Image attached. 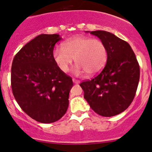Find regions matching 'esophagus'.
Listing matches in <instances>:
<instances>
[{
	"label": "esophagus",
	"instance_id": "34e87169",
	"mask_svg": "<svg viewBox=\"0 0 152 152\" xmlns=\"http://www.w3.org/2000/svg\"><path fill=\"white\" fill-rule=\"evenodd\" d=\"M73 82H74V83H79L80 81L79 80H76V79H75V78H73Z\"/></svg>",
	"mask_w": 152,
	"mask_h": 152
}]
</instances>
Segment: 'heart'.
I'll return each mask as SVG.
<instances>
[{"mask_svg":"<svg viewBox=\"0 0 152 152\" xmlns=\"http://www.w3.org/2000/svg\"><path fill=\"white\" fill-rule=\"evenodd\" d=\"M108 58V52L104 43L98 39L82 36H73L62 43V48L53 51V59L62 72L66 73L73 61L77 66L76 74L85 72L88 76L98 74L103 70Z\"/></svg>","mask_w":152,"mask_h":152,"instance_id":"obj_1","label":"heart"}]
</instances>
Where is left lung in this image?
Wrapping results in <instances>:
<instances>
[{
    "label": "left lung",
    "instance_id": "1",
    "mask_svg": "<svg viewBox=\"0 0 152 152\" xmlns=\"http://www.w3.org/2000/svg\"><path fill=\"white\" fill-rule=\"evenodd\" d=\"M106 47L108 58L102 72L80 86L84 99L96 114L116 116L132 104L140 76L139 63L130 45L105 31H88Z\"/></svg>",
    "mask_w": 152,
    "mask_h": 152
}]
</instances>
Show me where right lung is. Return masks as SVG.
Instances as JSON below:
<instances>
[{"instance_id":"add662e5","label":"right lung","mask_w":152,"mask_h":152,"mask_svg":"<svg viewBox=\"0 0 152 152\" xmlns=\"http://www.w3.org/2000/svg\"><path fill=\"white\" fill-rule=\"evenodd\" d=\"M58 34H41L26 43L13 58L11 88L26 114L43 124L53 123L66 114L72 78L53 59Z\"/></svg>"}]
</instances>
